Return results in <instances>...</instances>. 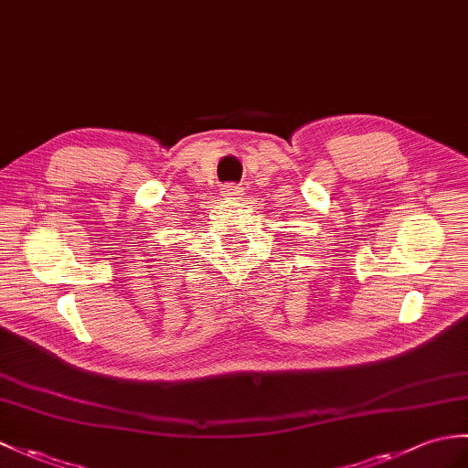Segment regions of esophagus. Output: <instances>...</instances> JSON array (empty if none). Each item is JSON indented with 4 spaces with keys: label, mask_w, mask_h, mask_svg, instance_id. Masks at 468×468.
<instances>
[{
    "label": "esophagus",
    "mask_w": 468,
    "mask_h": 468,
    "mask_svg": "<svg viewBox=\"0 0 468 468\" xmlns=\"http://www.w3.org/2000/svg\"><path fill=\"white\" fill-rule=\"evenodd\" d=\"M223 197H227V199H233V201H237V199H241L243 195H245V191H243V187L241 185H235V183H227V185H223Z\"/></svg>",
    "instance_id": "1"
}]
</instances>
